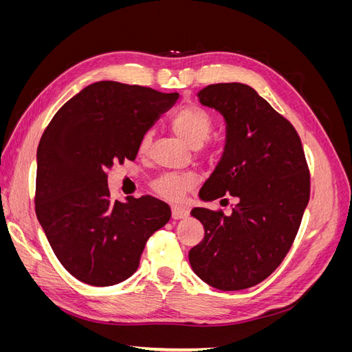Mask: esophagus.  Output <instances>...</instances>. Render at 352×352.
<instances>
[{
	"mask_svg": "<svg viewBox=\"0 0 352 352\" xmlns=\"http://www.w3.org/2000/svg\"><path fill=\"white\" fill-rule=\"evenodd\" d=\"M189 216V211L184 207H179V206H173L172 207V217L175 220H180V219H186Z\"/></svg>",
	"mask_w": 352,
	"mask_h": 352,
	"instance_id": "1",
	"label": "esophagus"
}]
</instances>
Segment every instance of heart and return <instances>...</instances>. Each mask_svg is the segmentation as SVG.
Wrapping results in <instances>:
<instances>
[{"instance_id":"heart-1","label":"heart","mask_w":352,"mask_h":352,"mask_svg":"<svg viewBox=\"0 0 352 352\" xmlns=\"http://www.w3.org/2000/svg\"><path fill=\"white\" fill-rule=\"evenodd\" d=\"M170 126H172V131L184 144L190 148H199L211 135L212 127H214V120L204 109L198 107L195 104H188L173 116ZM151 132H145L142 135L140 146H138L141 154L148 151V148L151 145ZM192 185L194 180L189 176L166 175L154 180L153 190L158 197L167 201H179L184 198V195L192 188Z\"/></svg>"}]
</instances>
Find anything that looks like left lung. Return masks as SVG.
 I'll return each mask as SVG.
<instances>
[{
    "label": "left lung",
    "instance_id": "left-lung-1",
    "mask_svg": "<svg viewBox=\"0 0 352 352\" xmlns=\"http://www.w3.org/2000/svg\"><path fill=\"white\" fill-rule=\"evenodd\" d=\"M198 98L226 122L225 151L199 198L228 194L238 204L229 216L190 211L206 233L189 263L216 289H247L269 278L291 250L310 199V172L295 127L248 85H208Z\"/></svg>",
    "mask_w": 352,
    "mask_h": 352
}]
</instances>
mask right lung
Returning a JSON list of instances; mask_svg holds the SVG:
<instances>
[{"mask_svg":"<svg viewBox=\"0 0 352 352\" xmlns=\"http://www.w3.org/2000/svg\"><path fill=\"white\" fill-rule=\"evenodd\" d=\"M179 94L95 82L52 117L38 145L35 211L72 276L113 286L136 272L146 241L172 211L154 197L111 201L107 172L133 160L142 135Z\"/></svg>","mask_w":352,"mask_h":352,"instance_id":"add662e5","label":"right lung"}]
</instances>
